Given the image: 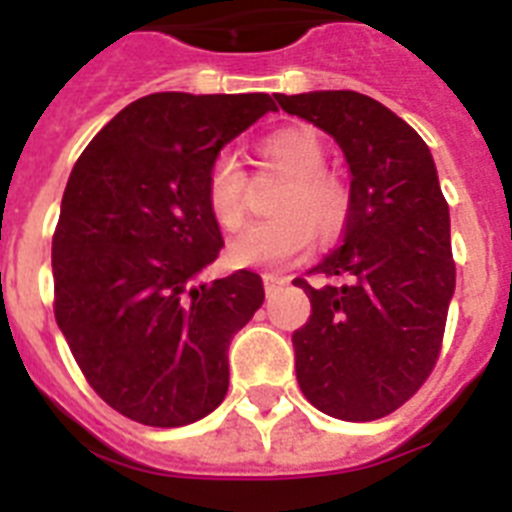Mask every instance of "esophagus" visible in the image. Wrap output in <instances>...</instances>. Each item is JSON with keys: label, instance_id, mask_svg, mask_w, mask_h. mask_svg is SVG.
<instances>
[{"label": "esophagus", "instance_id": "obj_1", "mask_svg": "<svg viewBox=\"0 0 512 512\" xmlns=\"http://www.w3.org/2000/svg\"><path fill=\"white\" fill-rule=\"evenodd\" d=\"M263 284H265V295L273 297L276 292H279V287L284 284V281L276 279V276H263Z\"/></svg>", "mask_w": 512, "mask_h": 512}]
</instances>
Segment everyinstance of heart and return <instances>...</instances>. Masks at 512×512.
Returning <instances> with one entry per match:
<instances>
[{
  "mask_svg": "<svg viewBox=\"0 0 512 512\" xmlns=\"http://www.w3.org/2000/svg\"><path fill=\"white\" fill-rule=\"evenodd\" d=\"M263 154L289 183L273 204L279 217L255 223L228 241V260L239 268H279L295 260L311 244L313 227L321 239H332L348 220V188L324 170L327 148L316 132L305 127L273 132L263 143ZM244 172L233 159L220 156L207 172L204 196L207 207L225 231L244 220Z\"/></svg>",
  "mask_w": 512,
  "mask_h": 512,
  "instance_id": "b5f03b06",
  "label": "heart"
}]
</instances>
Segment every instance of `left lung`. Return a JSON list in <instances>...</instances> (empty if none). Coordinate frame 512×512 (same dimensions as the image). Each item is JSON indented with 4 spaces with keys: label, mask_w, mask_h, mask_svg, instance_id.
Instances as JSON below:
<instances>
[{
    "label": "left lung",
    "mask_w": 512,
    "mask_h": 512,
    "mask_svg": "<svg viewBox=\"0 0 512 512\" xmlns=\"http://www.w3.org/2000/svg\"><path fill=\"white\" fill-rule=\"evenodd\" d=\"M279 106L335 138L350 172L342 244L311 273L340 287H297L311 319L292 335L303 396L348 422L380 420L436 366L454 295L449 204L436 162L390 108L353 90L276 95Z\"/></svg>",
    "instance_id": "1"
}]
</instances>
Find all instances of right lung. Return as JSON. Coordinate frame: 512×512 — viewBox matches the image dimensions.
<instances>
[{
	"instance_id": "right-lung-1",
	"label": "right lung",
	"mask_w": 512,
	"mask_h": 512,
	"mask_svg": "<svg viewBox=\"0 0 512 512\" xmlns=\"http://www.w3.org/2000/svg\"><path fill=\"white\" fill-rule=\"evenodd\" d=\"M273 98L154 92L71 170L52 236L55 321L95 393L130 420L180 428L225 398L231 337L265 292L252 271L199 279L223 247L204 183Z\"/></svg>"
}]
</instances>
